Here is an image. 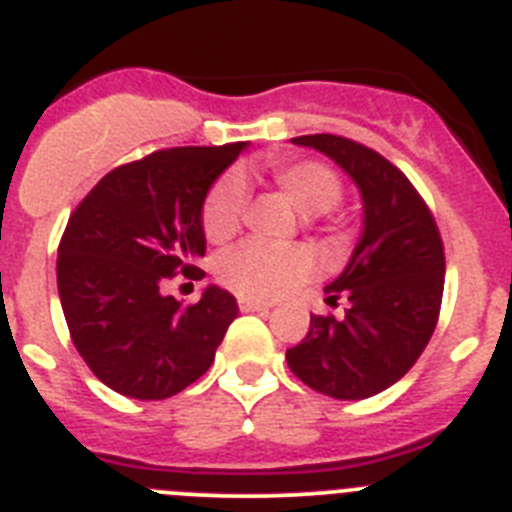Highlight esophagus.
Masks as SVG:
<instances>
[{"mask_svg":"<svg viewBox=\"0 0 512 512\" xmlns=\"http://www.w3.org/2000/svg\"><path fill=\"white\" fill-rule=\"evenodd\" d=\"M238 307H241L243 312H266L271 307V302L253 300V297H238Z\"/></svg>","mask_w":512,"mask_h":512,"instance_id":"obj_1","label":"esophagus"}]
</instances>
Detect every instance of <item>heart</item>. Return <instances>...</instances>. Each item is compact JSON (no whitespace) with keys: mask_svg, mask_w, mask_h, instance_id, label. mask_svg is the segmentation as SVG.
<instances>
[{"mask_svg":"<svg viewBox=\"0 0 512 512\" xmlns=\"http://www.w3.org/2000/svg\"><path fill=\"white\" fill-rule=\"evenodd\" d=\"M271 179L287 202L300 215L315 217L333 210L341 200V179L318 161L279 164ZM243 207V184L235 176H225L207 192L202 202V230L210 241H228L238 230ZM310 269L307 253L297 246H271L246 241L225 251L217 259V279L243 297H277L300 282Z\"/></svg>","mask_w":512,"mask_h":512,"instance_id":"1","label":"heart"}]
</instances>
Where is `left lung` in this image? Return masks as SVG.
Here are the masks:
<instances>
[{"mask_svg":"<svg viewBox=\"0 0 512 512\" xmlns=\"http://www.w3.org/2000/svg\"><path fill=\"white\" fill-rule=\"evenodd\" d=\"M292 143L346 171L364 220L346 269L328 284L333 300H348L346 315H310L287 364L315 392L364 400L405 377L431 341L446 274L441 235L408 176L377 151L328 133Z\"/></svg>","mask_w":512,"mask_h":512,"instance_id":"left-lung-1","label":"left lung"}]
</instances>
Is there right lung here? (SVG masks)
<instances>
[{
    "label": "right lung",
    "instance_id": "add662e5",
    "mask_svg": "<svg viewBox=\"0 0 512 512\" xmlns=\"http://www.w3.org/2000/svg\"><path fill=\"white\" fill-rule=\"evenodd\" d=\"M248 143L169 148L117 166L69 217L58 246V297L71 341L99 382L133 400H166L202 377L238 318L228 289L207 284L184 307L161 287L202 279V202Z\"/></svg>",
    "mask_w": 512,
    "mask_h": 512
}]
</instances>
